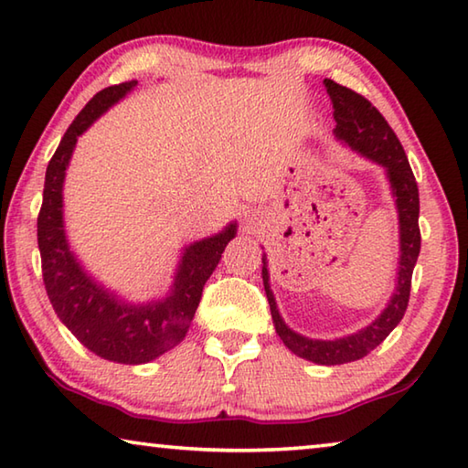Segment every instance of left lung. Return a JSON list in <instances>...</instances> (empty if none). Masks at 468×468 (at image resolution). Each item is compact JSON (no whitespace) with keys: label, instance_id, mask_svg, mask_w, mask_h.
<instances>
[{"label":"left lung","instance_id":"obj_1","mask_svg":"<svg viewBox=\"0 0 468 468\" xmlns=\"http://www.w3.org/2000/svg\"><path fill=\"white\" fill-rule=\"evenodd\" d=\"M329 99L334 103V134L348 147L361 153L371 162L386 167L392 195L396 197L398 224H400V261H398V284L392 298L381 315L367 325L361 332L346 335L338 340H313L290 329L280 317L278 304L270 288V273L263 259V286L267 301H270L271 319L275 334L282 342L294 352L296 356L317 365H344L358 361L369 355L384 342L389 332L400 324L409 306L412 270H415L420 250V229H419V188L415 174H412L407 153L386 118L378 107H373L369 99L355 93L352 89L325 79L324 80Z\"/></svg>","mask_w":468,"mask_h":468}]
</instances>
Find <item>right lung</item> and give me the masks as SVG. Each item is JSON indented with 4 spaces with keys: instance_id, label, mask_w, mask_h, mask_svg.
Listing matches in <instances>:
<instances>
[{
    "instance_id": "obj_1",
    "label": "right lung",
    "mask_w": 468,
    "mask_h": 468,
    "mask_svg": "<svg viewBox=\"0 0 468 468\" xmlns=\"http://www.w3.org/2000/svg\"><path fill=\"white\" fill-rule=\"evenodd\" d=\"M134 84L136 80H130L99 90L66 130L45 172L43 205L37 218L43 282L53 311L82 346L105 361L124 365L149 363L182 342L201 303L205 282L236 234V224H229L211 239L184 249L172 292L164 301L149 304L120 301L110 290L99 286L76 261L66 240L61 209L66 167L76 139L107 107L118 103L130 89H134Z\"/></svg>"
}]
</instances>
